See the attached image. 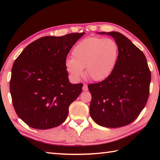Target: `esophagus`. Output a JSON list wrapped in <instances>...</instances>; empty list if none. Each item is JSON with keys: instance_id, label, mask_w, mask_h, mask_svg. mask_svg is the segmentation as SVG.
<instances>
[{"instance_id": "obj_1", "label": "esophagus", "mask_w": 160, "mask_h": 160, "mask_svg": "<svg viewBox=\"0 0 160 160\" xmlns=\"http://www.w3.org/2000/svg\"><path fill=\"white\" fill-rule=\"evenodd\" d=\"M82 90H83V91H88V85H87V84H84V85H83V87H82Z\"/></svg>"}]
</instances>
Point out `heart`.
<instances>
[{
	"instance_id": "heart-1",
	"label": "heart",
	"mask_w": 160,
	"mask_h": 160,
	"mask_svg": "<svg viewBox=\"0 0 160 160\" xmlns=\"http://www.w3.org/2000/svg\"><path fill=\"white\" fill-rule=\"evenodd\" d=\"M118 46L109 38L88 37L73 48L72 57L66 60V68L74 80H79L85 75L84 68L89 78L102 81L112 73L117 63Z\"/></svg>"
}]
</instances>
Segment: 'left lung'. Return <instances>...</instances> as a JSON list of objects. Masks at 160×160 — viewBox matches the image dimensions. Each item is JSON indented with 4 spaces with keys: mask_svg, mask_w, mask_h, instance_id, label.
Listing matches in <instances>:
<instances>
[{
    "mask_svg": "<svg viewBox=\"0 0 160 160\" xmlns=\"http://www.w3.org/2000/svg\"><path fill=\"white\" fill-rule=\"evenodd\" d=\"M112 36L119 53L114 70L107 79L90 84V113L98 125L119 128L135 121L147 103L151 73L147 60L136 46L118 32H99Z\"/></svg>",
    "mask_w": 160,
    "mask_h": 160,
    "instance_id": "8db88e82",
    "label": "left lung"
}]
</instances>
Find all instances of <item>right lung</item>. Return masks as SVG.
<instances>
[{"label":"right lung","mask_w":160,"mask_h":160,"mask_svg":"<svg viewBox=\"0 0 160 160\" xmlns=\"http://www.w3.org/2000/svg\"><path fill=\"white\" fill-rule=\"evenodd\" d=\"M85 32L40 38L26 47L12 68L10 91L18 117L33 128L63 123L82 83L69 82L66 60Z\"/></svg>","instance_id":"add662e5"}]
</instances>
